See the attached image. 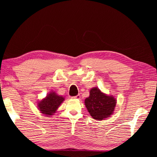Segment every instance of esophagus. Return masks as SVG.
<instances>
[{"label": "esophagus", "mask_w": 157, "mask_h": 157, "mask_svg": "<svg viewBox=\"0 0 157 157\" xmlns=\"http://www.w3.org/2000/svg\"><path fill=\"white\" fill-rule=\"evenodd\" d=\"M73 99H79L80 98V95H77V96H76L73 97Z\"/></svg>", "instance_id": "esophagus-1"}]
</instances>
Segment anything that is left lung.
<instances>
[{"instance_id":"1","label":"left lung","mask_w":157,"mask_h":157,"mask_svg":"<svg viewBox=\"0 0 157 157\" xmlns=\"http://www.w3.org/2000/svg\"><path fill=\"white\" fill-rule=\"evenodd\" d=\"M117 99L113 96L103 93L97 87L92 88L90 96L84 101L88 111L94 119L101 121L110 117L114 112Z\"/></svg>"}]
</instances>
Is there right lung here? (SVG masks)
Segmentation results:
<instances>
[{"instance_id":"right-lung-1","label":"right lung","mask_w":157,"mask_h":157,"mask_svg":"<svg viewBox=\"0 0 157 157\" xmlns=\"http://www.w3.org/2000/svg\"><path fill=\"white\" fill-rule=\"evenodd\" d=\"M65 99L54 92H50L46 97L38 102V109L45 116L51 117L56 112Z\"/></svg>"}]
</instances>
